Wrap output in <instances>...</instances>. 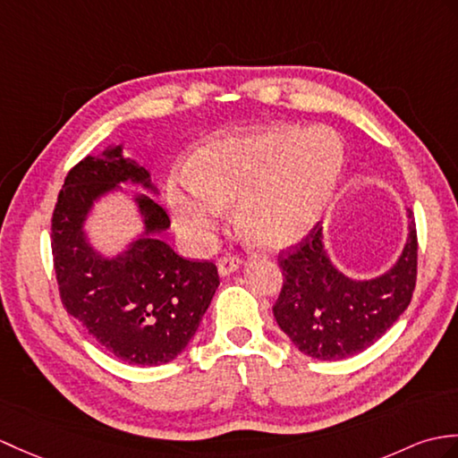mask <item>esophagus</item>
Masks as SVG:
<instances>
[{
  "label": "esophagus",
  "mask_w": 458,
  "mask_h": 458,
  "mask_svg": "<svg viewBox=\"0 0 458 458\" xmlns=\"http://www.w3.org/2000/svg\"><path fill=\"white\" fill-rule=\"evenodd\" d=\"M240 265H242V259L238 258V255H226V258H220L218 259L216 267H218L220 277H226V275L240 269Z\"/></svg>",
  "instance_id": "34e87169"
}]
</instances>
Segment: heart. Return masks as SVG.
<instances>
[{
    "label": "heart",
    "instance_id": "heart-1",
    "mask_svg": "<svg viewBox=\"0 0 458 458\" xmlns=\"http://www.w3.org/2000/svg\"><path fill=\"white\" fill-rule=\"evenodd\" d=\"M345 144L326 126H265L200 146L191 169L167 175L165 197L177 225L208 243L226 205L253 246L289 250L324 220L342 185Z\"/></svg>",
    "mask_w": 458,
    "mask_h": 458
}]
</instances>
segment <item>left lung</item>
<instances>
[{"label":"left lung","mask_w":458,"mask_h":458,"mask_svg":"<svg viewBox=\"0 0 458 458\" xmlns=\"http://www.w3.org/2000/svg\"><path fill=\"white\" fill-rule=\"evenodd\" d=\"M283 291L275 320L301 353L339 360L373 345L406 310L418 269L416 222L408 210V236L396 261L370 279L337 267L318 226L301 246L279 255Z\"/></svg>","instance_id":"obj_1"}]
</instances>
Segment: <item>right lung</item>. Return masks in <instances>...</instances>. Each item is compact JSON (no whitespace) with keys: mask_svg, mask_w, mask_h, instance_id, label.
<instances>
[{"mask_svg":"<svg viewBox=\"0 0 458 458\" xmlns=\"http://www.w3.org/2000/svg\"><path fill=\"white\" fill-rule=\"evenodd\" d=\"M123 148L105 146L66 175L52 216V255L66 312L124 363L157 367L189 345L220 281L215 263L189 261L164 242L169 218L154 199L121 187L159 195L150 172ZM116 194L135 205L143 228L109 256L92 246L87 222Z\"/></svg>","mask_w":458,"mask_h":458,"instance_id":"right-lung-1","label":"right lung"}]
</instances>
